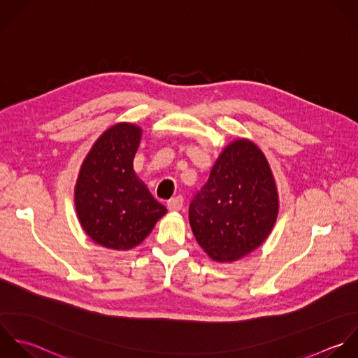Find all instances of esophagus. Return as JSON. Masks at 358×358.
<instances>
[{"label":"esophagus","instance_id":"34e87169","mask_svg":"<svg viewBox=\"0 0 358 358\" xmlns=\"http://www.w3.org/2000/svg\"><path fill=\"white\" fill-rule=\"evenodd\" d=\"M167 208L171 212H180L184 208V199L182 196H176L167 202Z\"/></svg>","mask_w":358,"mask_h":358}]
</instances>
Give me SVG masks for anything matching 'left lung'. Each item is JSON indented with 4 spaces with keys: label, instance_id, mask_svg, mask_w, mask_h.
<instances>
[{
    "label": "left lung",
    "instance_id": "8db88e82",
    "mask_svg": "<svg viewBox=\"0 0 358 358\" xmlns=\"http://www.w3.org/2000/svg\"><path fill=\"white\" fill-rule=\"evenodd\" d=\"M278 213V188L264 152L248 139H237L223 149L194 196L189 224L213 261L233 262L268 238Z\"/></svg>",
    "mask_w": 358,
    "mask_h": 358
}]
</instances>
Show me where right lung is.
I'll use <instances>...</instances> for the list:
<instances>
[{
	"instance_id": "right-lung-1",
	"label": "right lung",
	"mask_w": 358,
	"mask_h": 358,
	"mask_svg": "<svg viewBox=\"0 0 358 358\" xmlns=\"http://www.w3.org/2000/svg\"><path fill=\"white\" fill-rule=\"evenodd\" d=\"M142 129L118 122L85 157L75 185V209L85 233L99 245L127 251L141 244L167 209L134 171Z\"/></svg>"
}]
</instances>
